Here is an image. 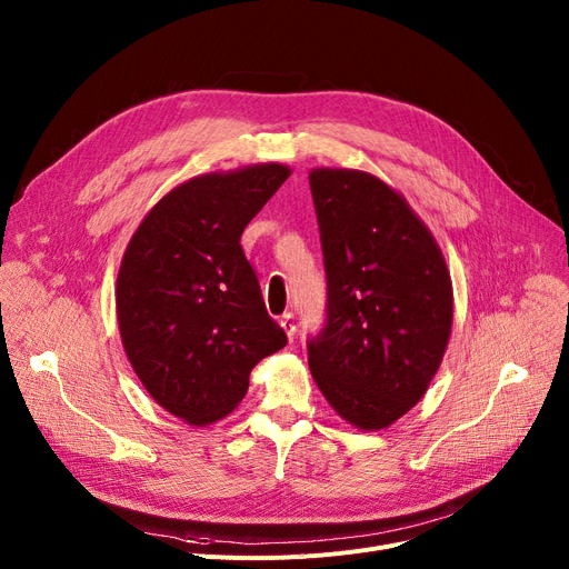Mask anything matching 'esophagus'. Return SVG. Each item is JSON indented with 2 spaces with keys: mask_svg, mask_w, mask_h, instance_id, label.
Instances as JSON below:
<instances>
[{
  "mask_svg": "<svg viewBox=\"0 0 569 569\" xmlns=\"http://www.w3.org/2000/svg\"><path fill=\"white\" fill-rule=\"evenodd\" d=\"M280 326L284 328L287 338L293 340V336H296V321H293V315H291V312H284V315L280 317Z\"/></svg>",
  "mask_w": 569,
  "mask_h": 569,
  "instance_id": "esophagus-1",
  "label": "esophagus"
}]
</instances>
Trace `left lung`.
Here are the masks:
<instances>
[{"mask_svg": "<svg viewBox=\"0 0 569 569\" xmlns=\"http://www.w3.org/2000/svg\"><path fill=\"white\" fill-rule=\"evenodd\" d=\"M326 321L310 372L347 422L381 429L420 402L452 328L446 259L407 199L356 170H315Z\"/></svg>", "mask_w": 569, "mask_h": 569, "instance_id": "8db88e82", "label": "left lung"}]
</instances>
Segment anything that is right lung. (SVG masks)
I'll list each match as a JSON object with an SVG mask.
<instances>
[{
  "mask_svg": "<svg viewBox=\"0 0 569 569\" xmlns=\"http://www.w3.org/2000/svg\"><path fill=\"white\" fill-rule=\"evenodd\" d=\"M289 167L250 164L167 192L132 233L117 278L126 356L156 402L190 425L224 418L252 367L287 345L241 248Z\"/></svg>",
  "mask_w": 569,
  "mask_h": 569,
  "instance_id": "right-lung-1",
  "label": "right lung"
}]
</instances>
